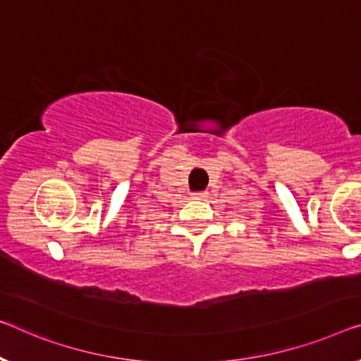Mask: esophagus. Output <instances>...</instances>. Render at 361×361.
Here are the masks:
<instances>
[{
	"mask_svg": "<svg viewBox=\"0 0 361 361\" xmlns=\"http://www.w3.org/2000/svg\"><path fill=\"white\" fill-rule=\"evenodd\" d=\"M190 195L193 200H203L208 197V192H193V193H190Z\"/></svg>",
	"mask_w": 361,
	"mask_h": 361,
	"instance_id": "obj_1",
	"label": "esophagus"
}]
</instances>
